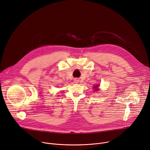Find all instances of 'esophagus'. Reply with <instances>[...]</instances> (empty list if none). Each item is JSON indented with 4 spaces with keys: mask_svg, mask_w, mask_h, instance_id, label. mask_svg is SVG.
I'll use <instances>...</instances> for the list:
<instances>
[{
    "mask_svg": "<svg viewBox=\"0 0 150 150\" xmlns=\"http://www.w3.org/2000/svg\"><path fill=\"white\" fill-rule=\"evenodd\" d=\"M77 81H78V80H75V82H76V83H77Z\"/></svg>",
    "mask_w": 150,
    "mask_h": 150,
    "instance_id": "1",
    "label": "esophagus"
}]
</instances>
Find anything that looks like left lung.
I'll list each match as a JSON object with an SVG mask.
<instances>
[{
  "mask_svg": "<svg viewBox=\"0 0 150 150\" xmlns=\"http://www.w3.org/2000/svg\"><path fill=\"white\" fill-rule=\"evenodd\" d=\"M98 86H99V85H96V86H95L94 87V88H96V89H95L96 91H98Z\"/></svg>",
  "mask_w": 150,
  "mask_h": 150,
  "instance_id": "8db88e82",
  "label": "left lung"
}]
</instances>
